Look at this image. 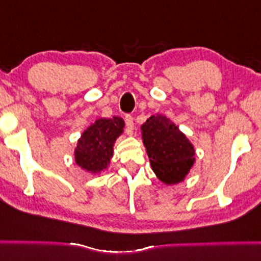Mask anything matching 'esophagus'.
<instances>
[{
	"instance_id": "obj_1",
	"label": "esophagus",
	"mask_w": 261,
	"mask_h": 261,
	"mask_svg": "<svg viewBox=\"0 0 261 261\" xmlns=\"http://www.w3.org/2000/svg\"><path fill=\"white\" fill-rule=\"evenodd\" d=\"M125 124H126V127H127V134H133V130H134V119L131 115H126L125 116Z\"/></svg>"
}]
</instances>
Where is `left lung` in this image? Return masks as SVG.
I'll list each match as a JSON object with an SVG mask.
<instances>
[{
  "mask_svg": "<svg viewBox=\"0 0 261 261\" xmlns=\"http://www.w3.org/2000/svg\"><path fill=\"white\" fill-rule=\"evenodd\" d=\"M141 130L155 175L166 184L181 181L193 167L195 155L187 136L163 115H152Z\"/></svg>",
  "mask_w": 261,
  "mask_h": 261,
  "instance_id": "obj_1",
  "label": "left lung"
}]
</instances>
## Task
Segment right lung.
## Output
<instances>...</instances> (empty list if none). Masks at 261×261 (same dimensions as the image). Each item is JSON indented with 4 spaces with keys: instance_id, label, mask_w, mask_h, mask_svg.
Instances as JSON below:
<instances>
[{
    "instance_id": "right-lung-1",
    "label": "right lung",
    "mask_w": 261,
    "mask_h": 261,
    "mask_svg": "<svg viewBox=\"0 0 261 261\" xmlns=\"http://www.w3.org/2000/svg\"><path fill=\"white\" fill-rule=\"evenodd\" d=\"M122 128L124 120L118 116L98 119L79 140L74 151L76 163L89 173H99L108 168L113 157L114 142L122 133Z\"/></svg>"
}]
</instances>
